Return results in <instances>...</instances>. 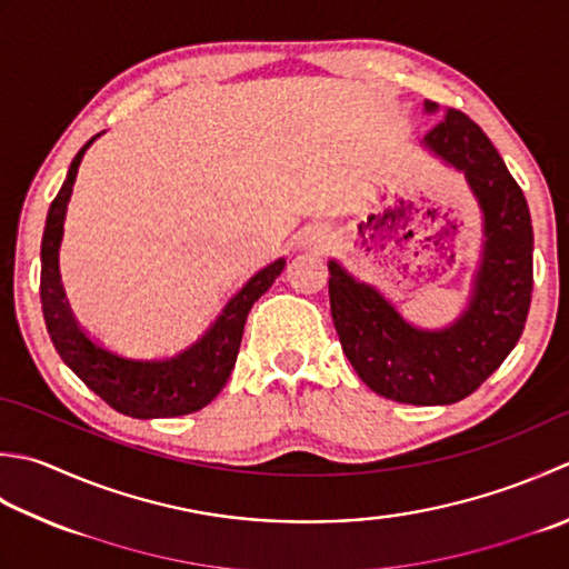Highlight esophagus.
Returning a JSON list of instances; mask_svg holds the SVG:
<instances>
[{
    "instance_id": "34e87169",
    "label": "esophagus",
    "mask_w": 569,
    "mask_h": 569,
    "mask_svg": "<svg viewBox=\"0 0 569 569\" xmlns=\"http://www.w3.org/2000/svg\"><path fill=\"white\" fill-rule=\"evenodd\" d=\"M310 241H316V243H320V239H318V237H313V239H310Z\"/></svg>"
}]
</instances>
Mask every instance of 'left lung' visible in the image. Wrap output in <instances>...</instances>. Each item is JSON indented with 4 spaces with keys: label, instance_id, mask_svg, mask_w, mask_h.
Segmentation results:
<instances>
[{
    "label": "left lung",
    "instance_id": "obj_1",
    "mask_svg": "<svg viewBox=\"0 0 569 569\" xmlns=\"http://www.w3.org/2000/svg\"><path fill=\"white\" fill-rule=\"evenodd\" d=\"M427 113L437 103L427 100ZM425 144L461 170L486 219L471 306L447 330L411 328L375 291L330 261V310L360 380L402 405H453L476 392L526 328L532 298V224L522 189L476 122L447 108Z\"/></svg>",
    "mask_w": 569,
    "mask_h": 569
}]
</instances>
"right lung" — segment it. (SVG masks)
I'll return each instance as SVG.
<instances>
[{"label":"right lung","instance_id":"1","mask_svg":"<svg viewBox=\"0 0 569 569\" xmlns=\"http://www.w3.org/2000/svg\"><path fill=\"white\" fill-rule=\"evenodd\" d=\"M96 138L88 140L78 150L69 167V174H66V182L49 207L47 227H43L39 291L47 330L61 360L81 377L86 387H91L106 405L120 411V415L136 419L192 415V411L207 407L221 392V387L227 385L233 362H237L249 310L256 300L269 291L276 278L281 276L286 261L278 259L256 273L229 300L214 326L192 348L182 350L180 355L160 360H138L108 350L106 345L93 340L78 326L69 308V300H66L59 273V247L63 237L66 204H69L73 192L78 164H81L83 152Z\"/></svg>","mask_w":569,"mask_h":569}]
</instances>
